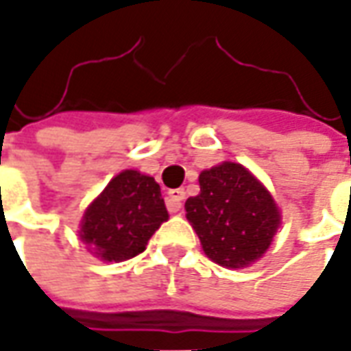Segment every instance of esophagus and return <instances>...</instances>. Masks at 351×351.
<instances>
[{
	"label": "esophagus",
	"mask_w": 351,
	"mask_h": 351,
	"mask_svg": "<svg viewBox=\"0 0 351 351\" xmlns=\"http://www.w3.org/2000/svg\"><path fill=\"white\" fill-rule=\"evenodd\" d=\"M186 199V191L182 188H176V190L169 191V199H167V210L171 214L178 213L182 208V201Z\"/></svg>",
	"instance_id": "obj_1"
}]
</instances>
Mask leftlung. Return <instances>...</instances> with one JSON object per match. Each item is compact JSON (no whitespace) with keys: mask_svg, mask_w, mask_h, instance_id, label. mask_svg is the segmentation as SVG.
<instances>
[{"mask_svg":"<svg viewBox=\"0 0 351 351\" xmlns=\"http://www.w3.org/2000/svg\"><path fill=\"white\" fill-rule=\"evenodd\" d=\"M201 191L186 201V218L214 263L243 269L263 256L280 226L274 199L241 163L223 161L199 175Z\"/></svg>","mask_w":351,"mask_h":351,"instance_id":"1","label":"left lung"}]
</instances>
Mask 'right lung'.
<instances>
[{"label": "right lung", "instance_id": "obj_1", "mask_svg": "<svg viewBox=\"0 0 351 351\" xmlns=\"http://www.w3.org/2000/svg\"><path fill=\"white\" fill-rule=\"evenodd\" d=\"M167 220L160 184L125 169L88 206L79 237L95 258L120 263L145 252L150 237Z\"/></svg>", "mask_w": 351, "mask_h": 351}]
</instances>
